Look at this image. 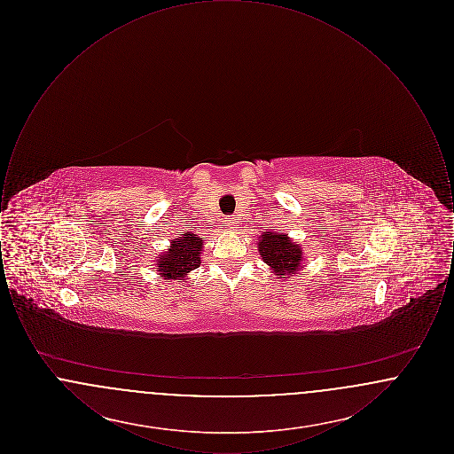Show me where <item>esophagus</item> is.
I'll return each instance as SVG.
<instances>
[{"instance_id": "obj_1", "label": "esophagus", "mask_w": 454, "mask_h": 454, "mask_svg": "<svg viewBox=\"0 0 454 454\" xmlns=\"http://www.w3.org/2000/svg\"><path fill=\"white\" fill-rule=\"evenodd\" d=\"M224 224L228 226V228H237L238 221L235 217L228 216L224 217Z\"/></svg>"}]
</instances>
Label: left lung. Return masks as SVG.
Instances as JSON below:
<instances>
[{
  "label": "left lung",
  "instance_id": "left-lung-1",
  "mask_svg": "<svg viewBox=\"0 0 454 454\" xmlns=\"http://www.w3.org/2000/svg\"><path fill=\"white\" fill-rule=\"evenodd\" d=\"M259 252L263 262L270 265L276 276H291L301 262V248L287 235L263 233L259 239Z\"/></svg>",
  "mask_w": 454,
  "mask_h": 454
}]
</instances>
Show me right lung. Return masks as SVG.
Segmentation results:
<instances>
[{
  "label": "right lung",
  "mask_w": 454,
  "mask_h": 454,
  "mask_svg": "<svg viewBox=\"0 0 454 454\" xmlns=\"http://www.w3.org/2000/svg\"><path fill=\"white\" fill-rule=\"evenodd\" d=\"M202 239L194 233H185L178 239H173L172 247L165 255H160L158 270L167 281L182 282L184 278L200 265Z\"/></svg>",
  "instance_id": "right-lung-1"
}]
</instances>
